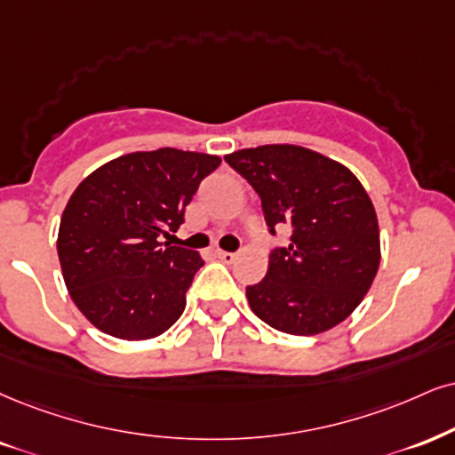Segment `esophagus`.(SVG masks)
Segmentation results:
<instances>
[{
    "label": "esophagus",
    "mask_w": 455,
    "mask_h": 455,
    "mask_svg": "<svg viewBox=\"0 0 455 455\" xmlns=\"http://www.w3.org/2000/svg\"><path fill=\"white\" fill-rule=\"evenodd\" d=\"M215 257L219 261H223V263H232V261H236V253H228V251H215Z\"/></svg>",
    "instance_id": "1"
}]
</instances>
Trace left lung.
I'll list each match as a JSON object with an SVG mask.
<instances>
[{"mask_svg": "<svg viewBox=\"0 0 455 455\" xmlns=\"http://www.w3.org/2000/svg\"><path fill=\"white\" fill-rule=\"evenodd\" d=\"M226 162L259 194L270 232L291 229L266 278L246 287L251 310L289 335H316L346 321L382 259L378 215L355 172L289 143L238 149Z\"/></svg>", "mask_w": 455, "mask_h": 455, "instance_id": "1", "label": "left lung"}]
</instances>
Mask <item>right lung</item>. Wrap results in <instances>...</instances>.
I'll return each instance as SVG.
<instances>
[{
    "instance_id": "obj_1",
    "label": "right lung",
    "mask_w": 455,
    "mask_h": 455,
    "mask_svg": "<svg viewBox=\"0 0 455 455\" xmlns=\"http://www.w3.org/2000/svg\"><path fill=\"white\" fill-rule=\"evenodd\" d=\"M219 164V156L198 151H134L77 185L56 251L73 304L99 331L141 341L177 323L204 261L160 236L177 232L200 181Z\"/></svg>"
}]
</instances>
